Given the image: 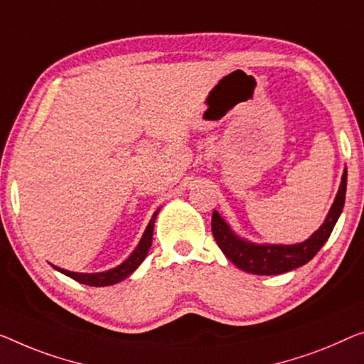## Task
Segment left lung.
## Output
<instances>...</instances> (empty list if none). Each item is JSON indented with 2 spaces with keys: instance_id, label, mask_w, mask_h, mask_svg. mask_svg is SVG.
I'll return each instance as SVG.
<instances>
[{
  "instance_id": "1",
  "label": "left lung",
  "mask_w": 364,
  "mask_h": 364,
  "mask_svg": "<svg viewBox=\"0 0 364 364\" xmlns=\"http://www.w3.org/2000/svg\"><path fill=\"white\" fill-rule=\"evenodd\" d=\"M346 194V170L341 178V184L338 189L335 203L330 209V213L325 219L321 229L314 232L311 238L306 242L297 243V245H255L248 243L242 238H238L230 227L225 224L224 219L215 213H213V235L215 238L217 245L224 252L227 258L247 273L252 274H281L286 271L299 268L302 264L316 257L317 252L323 247V243L328 240L332 234L335 224L343 210Z\"/></svg>"
}]
</instances>
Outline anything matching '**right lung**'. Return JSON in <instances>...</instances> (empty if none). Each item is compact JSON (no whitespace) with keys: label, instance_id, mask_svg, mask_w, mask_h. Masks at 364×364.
Segmentation results:
<instances>
[{"label":"right lung","instance_id":"1","mask_svg":"<svg viewBox=\"0 0 364 364\" xmlns=\"http://www.w3.org/2000/svg\"><path fill=\"white\" fill-rule=\"evenodd\" d=\"M155 217H156V213L154 214V217H151L149 227L145 229V234L142 237V240H140L139 247L135 248L134 253L130 255L126 262H124L122 264H119V267H116L114 269L105 271V273L88 274V273H73V271H67V269H62V268H57V267H53V268L58 269L63 274L70 276V278H73L75 281H78V283H83V284H88V286H96V287L111 286V284L119 283V281L126 279L127 276L132 273V271L137 268L140 263L144 262L145 257H147V253L150 250V245H151V237H154Z\"/></svg>","mask_w":364,"mask_h":364}]
</instances>
